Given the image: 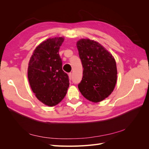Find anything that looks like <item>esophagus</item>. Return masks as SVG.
<instances>
[{
    "instance_id": "34e87169",
    "label": "esophagus",
    "mask_w": 149,
    "mask_h": 149,
    "mask_svg": "<svg viewBox=\"0 0 149 149\" xmlns=\"http://www.w3.org/2000/svg\"><path fill=\"white\" fill-rule=\"evenodd\" d=\"M68 76H69L70 80H71V79H72V74H71V73H70L68 74Z\"/></svg>"
}]
</instances>
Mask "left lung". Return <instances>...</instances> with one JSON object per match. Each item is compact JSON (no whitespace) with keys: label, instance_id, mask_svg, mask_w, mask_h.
Wrapping results in <instances>:
<instances>
[{"label":"left lung","instance_id":"8db88e82","mask_svg":"<svg viewBox=\"0 0 149 149\" xmlns=\"http://www.w3.org/2000/svg\"><path fill=\"white\" fill-rule=\"evenodd\" d=\"M83 68V78L78 84L82 95L89 101L101 102L113 91L117 82L114 56L94 40L82 38L76 42Z\"/></svg>","mask_w":149,"mask_h":149}]
</instances>
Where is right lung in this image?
Wrapping results in <instances>:
<instances>
[{
    "instance_id": "1",
    "label": "right lung",
    "mask_w": 149,
    "mask_h": 149,
    "mask_svg": "<svg viewBox=\"0 0 149 149\" xmlns=\"http://www.w3.org/2000/svg\"><path fill=\"white\" fill-rule=\"evenodd\" d=\"M64 37L48 38L35 48L28 67V79L38 100L48 106H55L66 96L68 76L62 70L59 49Z\"/></svg>"
}]
</instances>
